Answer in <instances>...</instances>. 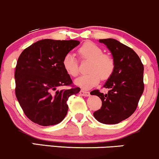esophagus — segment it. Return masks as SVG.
<instances>
[{"instance_id":"1","label":"esophagus","mask_w":159,"mask_h":159,"mask_svg":"<svg viewBox=\"0 0 159 159\" xmlns=\"http://www.w3.org/2000/svg\"><path fill=\"white\" fill-rule=\"evenodd\" d=\"M80 95L81 96H84V97H88V96L90 95V93L89 92H85L84 90H81L80 92Z\"/></svg>"}]
</instances>
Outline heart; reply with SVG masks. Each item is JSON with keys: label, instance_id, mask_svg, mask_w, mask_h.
<instances>
[{"label": "heart", "instance_id": "obj_1", "mask_svg": "<svg viewBox=\"0 0 159 159\" xmlns=\"http://www.w3.org/2000/svg\"><path fill=\"white\" fill-rule=\"evenodd\" d=\"M81 59L91 61L88 74L82 75L75 80V84L83 89H89L99 83L100 80H108L115 69V61L111 56L103 53V49L92 42L85 43L78 50ZM62 65L67 74L76 76L79 74V64L72 53L64 57Z\"/></svg>", "mask_w": 159, "mask_h": 159}]
</instances>
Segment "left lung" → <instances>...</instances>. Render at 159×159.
<instances>
[{"mask_svg":"<svg viewBox=\"0 0 159 159\" xmlns=\"http://www.w3.org/2000/svg\"><path fill=\"white\" fill-rule=\"evenodd\" d=\"M111 52L115 69L103 87L107 94L98 89L91 92L102 101L100 110L93 113L94 118L107 125L119 123L134 113L144 90L143 65L131 48L115 39H101Z\"/></svg>","mask_w":159,"mask_h":159,"instance_id":"8db88e82","label":"left lung"}]
</instances>
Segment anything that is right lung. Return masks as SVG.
I'll use <instances>...</instances> for the list:
<instances>
[{"instance_id": "obj_1", "label": "right lung", "mask_w": 159, "mask_h": 159, "mask_svg": "<svg viewBox=\"0 0 159 159\" xmlns=\"http://www.w3.org/2000/svg\"><path fill=\"white\" fill-rule=\"evenodd\" d=\"M80 44L78 40H41L24 49L15 70L16 96L30 120L42 126L54 125L67 115V101L80 89L73 85L62 65L64 57ZM72 86L59 90L61 86Z\"/></svg>"}]
</instances>
